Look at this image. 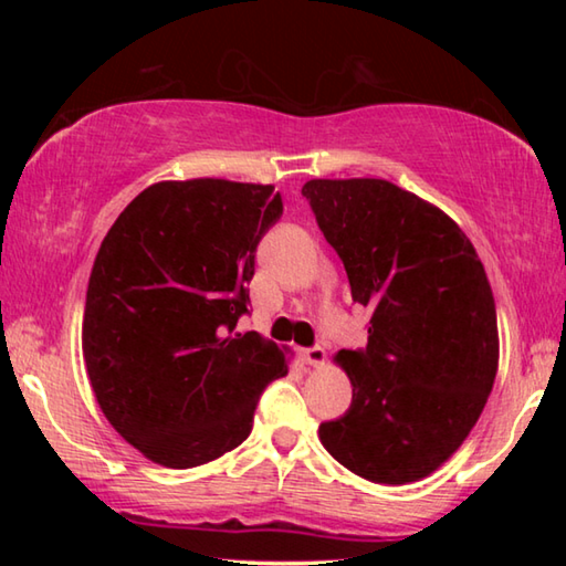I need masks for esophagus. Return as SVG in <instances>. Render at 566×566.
Returning a JSON list of instances; mask_svg holds the SVG:
<instances>
[{
    "mask_svg": "<svg viewBox=\"0 0 566 566\" xmlns=\"http://www.w3.org/2000/svg\"><path fill=\"white\" fill-rule=\"evenodd\" d=\"M302 359L306 364H312V367H319V364H324V359H327V354H324L322 347H310V349H302Z\"/></svg>",
    "mask_w": 566,
    "mask_h": 566,
    "instance_id": "34e87169",
    "label": "esophagus"
}]
</instances>
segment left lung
Instances as JSON below:
<instances>
[{
  "label": "left lung",
  "mask_w": 566,
  "mask_h": 566,
  "mask_svg": "<svg viewBox=\"0 0 566 566\" xmlns=\"http://www.w3.org/2000/svg\"><path fill=\"white\" fill-rule=\"evenodd\" d=\"M317 224L371 306L364 349H342L347 415L327 452L377 484L419 482L452 457L490 397L500 334L484 264L454 219L387 179H310Z\"/></svg>",
  "instance_id": "1"
}]
</instances>
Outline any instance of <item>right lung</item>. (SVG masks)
Masks as SVG:
<instances>
[{
	"label": "right lung",
	"mask_w": 566,
	"mask_h": 566,
	"mask_svg": "<svg viewBox=\"0 0 566 566\" xmlns=\"http://www.w3.org/2000/svg\"><path fill=\"white\" fill-rule=\"evenodd\" d=\"M282 217L272 185L157 181L104 237L82 352L104 417L151 462L189 469L252 432L284 349L237 332L260 239Z\"/></svg>",
	"instance_id": "right-lung-1"
}]
</instances>
